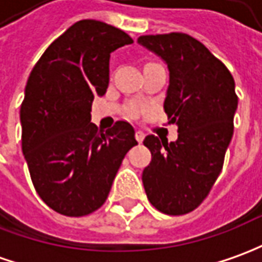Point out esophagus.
Masks as SVG:
<instances>
[{"label":"esophagus","mask_w":262,"mask_h":262,"mask_svg":"<svg viewBox=\"0 0 262 262\" xmlns=\"http://www.w3.org/2000/svg\"><path fill=\"white\" fill-rule=\"evenodd\" d=\"M135 136H136V140H138V142H142V140L145 139V133H143L142 130H138V132H136V135H135Z\"/></svg>","instance_id":"esophagus-1"}]
</instances>
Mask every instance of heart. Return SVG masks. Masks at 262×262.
<instances>
[{
	"instance_id": "obj_1",
	"label": "heart",
	"mask_w": 262,
	"mask_h": 262,
	"mask_svg": "<svg viewBox=\"0 0 262 262\" xmlns=\"http://www.w3.org/2000/svg\"><path fill=\"white\" fill-rule=\"evenodd\" d=\"M138 112H139L138 106H132V107L129 108V113H130V115H136Z\"/></svg>"
}]
</instances>
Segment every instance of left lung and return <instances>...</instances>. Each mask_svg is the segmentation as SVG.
I'll list each match as a JSON object with an SVG mask.
<instances>
[{
	"mask_svg": "<svg viewBox=\"0 0 262 262\" xmlns=\"http://www.w3.org/2000/svg\"><path fill=\"white\" fill-rule=\"evenodd\" d=\"M138 41L161 56L169 69L165 99L178 140L147 135L152 162L142 181L147 199L166 215L196 209L220 176L238 106L235 81L220 58L185 33L140 35Z\"/></svg>",
	"mask_w": 262,
	"mask_h": 262,
	"instance_id": "1",
	"label": "left lung"
}]
</instances>
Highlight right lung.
I'll return each mask as SVG.
<instances>
[{
  "instance_id": "add662e5",
  "label": "right lung",
  "mask_w": 262,
  "mask_h": 262,
  "mask_svg": "<svg viewBox=\"0 0 262 262\" xmlns=\"http://www.w3.org/2000/svg\"><path fill=\"white\" fill-rule=\"evenodd\" d=\"M133 42L120 28L81 19L49 46L35 63L21 103V143L40 198L66 216L100 208L135 129L117 120L106 133L90 123L94 97L108 86L110 53Z\"/></svg>"
}]
</instances>
